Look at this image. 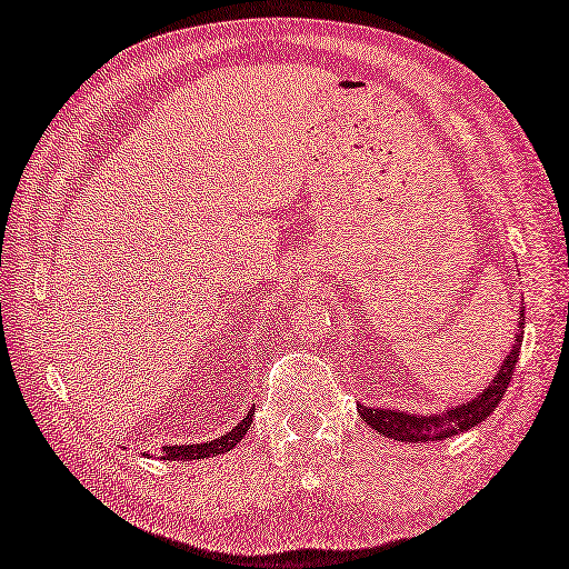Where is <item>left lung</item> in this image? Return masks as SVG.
I'll return each instance as SVG.
<instances>
[{"instance_id": "8db88e82", "label": "left lung", "mask_w": 569, "mask_h": 569, "mask_svg": "<svg viewBox=\"0 0 569 569\" xmlns=\"http://www.w3.org/2000/svg\"><path fill=\"white\" fill-rule=\"evenodd\" d=\"M525 311V306H522ZM520 311L518 328L520 333L515 336V343L510 353L505 356L502 366L490 386L485 388L478 396L470 398L468 402H460V406H450L442 412H408V410H390V408H368L358 406L360 418H363L370 428H373L378 436H386L398 442H430V440H442L460 436V432L480 426L482 420L490 418V412L498 408L502 400L505 390L510 386V378L515 373V363H518L520 346H522V328H525V313Z\"/></svg>"}]
</instances>
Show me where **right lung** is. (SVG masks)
I'll list each match as a JSON object with an SVG mask.
<instances>
[{
	"label": "right lung",
	"instance_id": "1",
	"mask_svg": "<svg viewBox=\"0 0 569 569\" xmlns=\"http://www.w3.org/2000/svg\"><path fill=\"white\" fill-rule=\"evenodd\" d=\"M251 422H253V410H249V416L236 422V426L229 432H223L221 438L203 440V442H189V446H167L161 450L159 458L161 460H201V458H211V456H223V452H229L239 446L246 432H249Z\"/></svg>",
	"mask_w": 569,
	"mask_h": 569
}]
</instances>
